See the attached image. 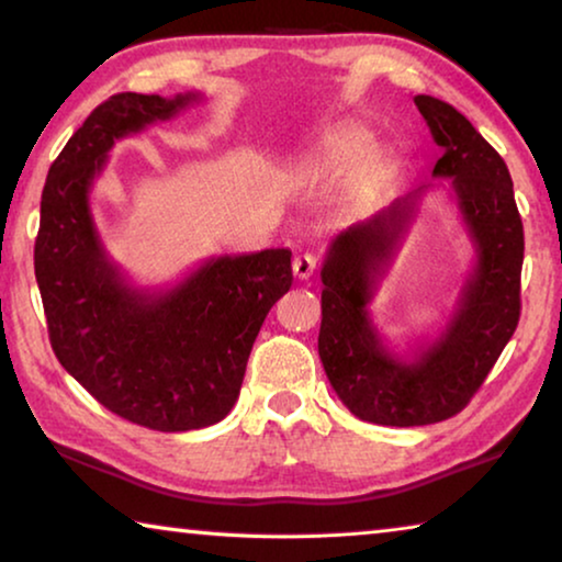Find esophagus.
<instances>
[{
	"mask_svg": "<svg viewBox=\"0 0 562 562\" xmlns=\"http://www.w3.org/2000/svg\"><path fill=\"white\" fill-rule=\"evenodd\" d=\"M291 268H294L296 279L306 281V279H312V273H314V268H316V258L312 254H299L294 258V263H291Z\"/></svg>",
	"mask_w": 562,
	"mask_h": 562,
	"instance_id": "1",
	"label": "esophagus"
}]
</instances>
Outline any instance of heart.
Segmentation results:
<instances>
[{"label": "heart", "instance_id": "1", "mask_svg": "<svg viewBox=\"0 0 562 562\" xmlns=\"http://www.w3.org/2000/svg\"><path fill=\"white\" fill-rule=\"evenodd\" d=\"M372 149H375V139H372L370 132H364L360 126H347L331 136L319 151H314L312 157H306L304 172L308 175L341 172V169L355 167L357 161L364 158L357 182H360V187H375L385 180L387 167H385V159L378 157V154H373L372 158L369 157Z\"/></svg>", "mask_w": 562, "mask_h": 562}]
</instances>
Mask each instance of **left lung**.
I'll return each mask as SVG.
<instances>
[{
  "mask_svg": "<svg viewBox=\"0 0 562 562\" xmlns=\"http://www.w3.org/2000/svg\"><path fill=\"white\" fill-rule=\"evenodd\" d=\"M418 111L443 146L434 177L449 180L461 223L474 246V266L459 304L436 339L397 355L372 324L370 304L403 246L420 184L341 231L322 268L319 357L324 372L360 420L378 426H428L467 408L507 347L519 322V273L525 258L522 217L509 169L453 105L416 95Z\"/></svg>",
  "mask_w": 562,
  "mask_h": 562,
  "instance_id": "left-lung-1",
  "label": "left lung"
}]
</instances>
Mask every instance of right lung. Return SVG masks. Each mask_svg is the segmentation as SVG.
Masks as SVG:
<instances>
[{
	"mask_svg": "<svg viewBox=\"0 0 562 562\" xmlns=\"http://www.w3.org/2000/svg\"><path fill=\"white\" fill-rule=\"evenodd\" d=\"M119 93L93 109L47 172L35 279L65 370L116 416L180 434L223 420L271 306L291 289V250L213 256L169 289H142L105 254L91 187L111 146L200 103Z\"/></svg>",
	"mask_w": 562,
	"mask_h": 562,
	"instance_id": "1",
	"label": "right lung"
}]
</instances>
